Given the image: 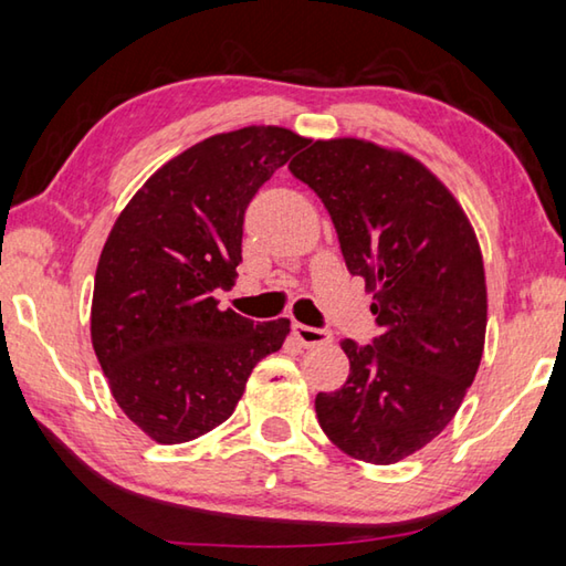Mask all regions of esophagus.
Returning a JSON list of instances; mask_svg holds the SVG:
<instances>
[{"instance_id": "34e87169", "label": "esophagus", "mask_w": 566, "mask_h": 566, "mask_svg": "<svg viewBox=\"0 0 566 566\" xmlns=\"http://www.w3.org/2000/svg\"><path fill=\"white\" fill-rule=\"evenodd\" d=\"M292 334L296 337V342L304 344V347H319V344H327L332 339V334L327 329H317L300 322L292 324Z\"/></svg>"}]
</instances>
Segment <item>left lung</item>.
<instances>
[{
  "label": "left lung",
  "instance_id": "8db88e82",
  "mask_svg": "<svg viewBox=\"0 0 566 566\" xmlns=\"http://www.w3.org/2000/svg\"><path fill=\"white\" fill-rule=\"evenodd\" d=\"M290 171L327 207L379 324L367 347L342 339L349 377L314 399L319 427L359 462H401L442 434L482 361L486 282L474 227L434 171L369 139L312 142Z\"/></svg>",
  "mask_w": 566,
  "mask_h": 566
}]
</instances>
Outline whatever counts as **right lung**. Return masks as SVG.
I'll use <instances>...</instances> for the list:
<instances>
[{"label":"right lung","mask_w":566,"mask_h":566,"mask_svg":"<svg viewBox=\"0 0 566 566\" xmlns=\"http://www.w3.org/2000/svg\"><path fill=\"white\" fill-rule=\"evenodd\" d=\"M306 137L274 124L212 134L122 209L94 274L90 332L112 397L157 444L212 432L290 319L219 310L242 262L244 209Z\"/></svg>","instance_id":"add662e5"}]
</instances>
